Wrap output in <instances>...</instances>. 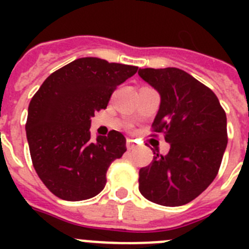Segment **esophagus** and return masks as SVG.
<instances>
[{
  "mask_svg": "<svg viewBox=\"0 0 249 249\" xmlns=\"http://www.w3.org/2000/svg\"><path fill=\"white\" fill-rule=\"evenodd\" d=\"M126 147H127V149H129V151H131V149H135L136 147H137V144H136L132 140H127L126 141Z\"/></svg>",
  "mask_w": 249,
  "mask_h": 249,
  "instance_id": "34e87169",
  "label": "esophagus"
}]
</instances>
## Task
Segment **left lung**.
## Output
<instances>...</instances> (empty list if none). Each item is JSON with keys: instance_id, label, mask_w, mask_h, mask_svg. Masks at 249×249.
<instances>
[{"instance_id": "1", "label": "left lung", "mask_w": 249, "mask_h": 249, "mask_svg": "<svg viewBox=\"0 0 249 249\" xmlns=\"http://www.w3.org/2000/svg\"><path fill=\"white\" fill-rule=\"evenodd\" d=\"M160 96L153 129L169 143L166 156L140 169V192L153 203L183 206L198 197L218 173L227 147V117L207 86L179 68H140Z\"/></svg>"}]
</instances>
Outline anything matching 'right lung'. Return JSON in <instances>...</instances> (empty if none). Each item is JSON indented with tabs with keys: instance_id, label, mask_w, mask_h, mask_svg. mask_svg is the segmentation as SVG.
Listing matches in <instances>:
<instances>
[{
	"instance_id": "1",
	"label": "right lung",
	"mask_w": 249,
	"mask_h": 249,
	"mask_svg": "<svg viewBox=\"0 0 249 249\" xmlns=\"http://www.w3.org/2000/svg\"><path fill=\"white\" fill-rule=\"evenodd\" d=\"M136 66L83 57L46 78L28 106L26 135L37 175L65 201H83L106 186V173L127 151L118 131L91 137V118L106 108L117 86Z\"/></svg>"
}]
</instances>
